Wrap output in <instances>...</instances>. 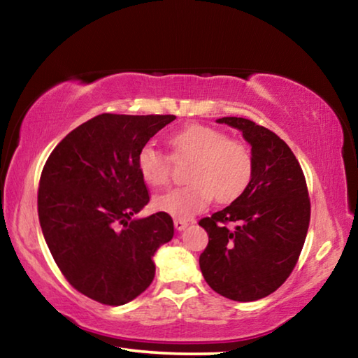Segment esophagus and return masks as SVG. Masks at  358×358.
<instances>
[{"instance_id": "obj_1", "label": "esophagus", "mask_w": 358, "mask_h": 358, "mask_svg": "<svg viewBox=\"0 0 358 358\" xmlns=\"http://www.w3.org/2000/svg\"><path fill=\"white\" fill-rule=\"evenodd\" d=\"M173 226H175V229L177 230H185L187 226H189V222H187L186 220H173Z\"/></svg>"}]
</instances>
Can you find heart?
I'll return each mask as SVG.
<instances>
[{"mask_svg": "<svg viewBox=\"0 0 358 358\" xmlns=\"http://www.w3.org/2000/svg\"><path fill=\"white\" fill-rule=\"evenodd\" d=\"M175 159L191 161L186 186L155 199V207L178 220H186L205 210L216 197L227 203L238 199L250 186L254 171L250 148L237 138L205 124H189L169 137ZM141 177L153 187L171 181V157L153 145H143L137 155Z\"/></svg>", "mask_w": 358, "mask_h": 358, "instance_id": "heart-1", "label": "heart"}]
</instances>
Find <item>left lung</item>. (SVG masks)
<instances>
[{"label":"left lung","instance_id":"obj_1","mask_svg":"<svg viewBox=\"0 0 358 358\" xmlns=\"http://www.w3.org/2000/svg\"><path fill=\"white\" fill-rule=\"evenodd\" d=\"M243 132L251 145L250 186L221 211L199 221L208 245L199 257L208 286L226 299L254 301L292 273L310 227L306 180L292 150L251 120H216Z\"/></svg>","mask_w":358,"mask_h":358}]
</instances>
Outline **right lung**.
Listing matches in <instances>:
<instances>
[{
    "label": "right lung",
    "instance_id": "obj_1",
    "mask_svg": "<svg viewBox=\"0 0 358 358\" xmlns=\"http://www.w3.org/2000/svg\"><path fill=\"white\" fill-rule=\"evenodd\" d=\"M175 118L98 115L71 131L42 169L38 215L45 243L71 286L102 305L141 295L155 278V252L173 237L164 211L134 216L150 202L138 150Z\"/></svg>",
    "mask_w": 358,
    "mask_h": 358
}]
</instances>
